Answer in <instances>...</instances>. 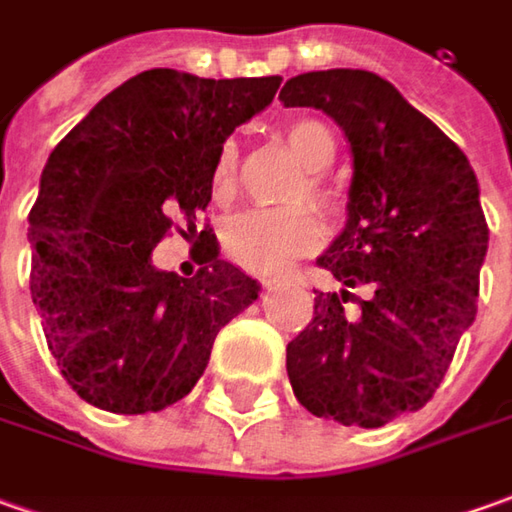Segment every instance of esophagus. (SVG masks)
Instances as JSON below:
<instances>
[{"instance_id": "34e87169", "label": "esophagus", "mask_w": 512, "mask_h": 512, "mask_svg": "<svg viewBox=\"0 0 512 512\" xmlns=\"http://www.w3.org/2000/svg\"><path fill=\"white\" fill-rule=\"evenodd\" d=\"M272 283H277V280H263V286H272Z\"/></svg>"}]
</instances>
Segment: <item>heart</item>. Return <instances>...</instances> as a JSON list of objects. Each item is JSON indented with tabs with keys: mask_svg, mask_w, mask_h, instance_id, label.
I'll list each match as a JSON object with an SVG mask.
<instances>
[{
	"mask_svg": "<svg viewBox=\"0 0 512 512\" xmlns=\"http://www.w3.org/2000/svg\"><path fill=\"white\" fill-rule=\"evenodd\" d=\"M283 141L291 152L303 161L306 181H300L294 201L309 198L314 206H320L326 215H334L340 209L337 192L323 178V169L334 164L337 155V138L331 133L326 121L297 115L283 121L280 127ZM238 189V144L226 141L215 164L209 172V192L215 201H229ZM323 243V223L311 212L309 206H291V209H252L232 218L223 232V252L240 269L257 274H272L286 269L291 260L311 255Z\"/></svg>",
	"mask_w": 512,
	"mask_h": 512,
	"instance_id": "obj_1",
	"label": "heart"
}]
</instances>
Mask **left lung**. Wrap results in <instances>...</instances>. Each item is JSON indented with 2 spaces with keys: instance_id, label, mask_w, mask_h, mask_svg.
Listing matches in <instances>:
<instances>
[{
  "instance_id": "8db88e82",
  "label": "left lung",
  "mask_w": 512,
  "mask_h": 512,
  "mask_svg": "<svg viewBox=\"0 0 512 512\" xmlns=\"http://www.w3.org/2000/svg\"><path fill=\"white\" fill-rule=\"evenodd\" d=\"M280 101L323 110L351 144L348 223L317 266L372 289L368 301L314 291V317L286 345L289 382L314 416L382 428L436 394L476 317L487 255L479 181L465 152L377 73H303Z\"/></svg>"
}]
</instances>
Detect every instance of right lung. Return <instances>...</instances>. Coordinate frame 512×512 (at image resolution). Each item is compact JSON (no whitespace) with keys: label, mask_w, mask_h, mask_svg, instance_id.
Segmentation results:
<instances>
[{"label":"right lung","mask_w":512,"mask_h":512,"mask_svg":"<svg viewBox=\"0 0 512 512\" xmlns=\"http://www.w3.org/2000/svg\"><path fill=\"white\" fill-rule=\"evenodd\" d=\"M280 76L198 79L144 70L98 101L47 158L27 238L30 297L67 385L113 414L184 399L232 317L257 300L249 274L201 232V266H152L172 229H195L232 130L272 104Z\"/></svg>","instance_id":"right-lung-1"}]
</instances>
